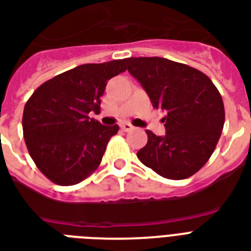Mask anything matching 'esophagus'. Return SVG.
Here are the masks:
<instances>
[{
  "mask_svg": "<svg viewBox=\"0 0 251 251\" xmlns=\"http://www.w3.org/2000/svg\"><path fill=\"white\" fill-rule=\"evenodd\" d=\"M120 128H122L124 132H128V131H132V129H133V126H132L131 123H122L120 124Z\"/></svg>",
  "mask_w": 251,
  "mask_h": 251,
  "instance_id": "1",
  "label": "esophagus"
}]
</instances>
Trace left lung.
<instances>
[{"label":"left lung","instance_id":"1","mask_svg":"<svg viewBox=\"0 0 251 251\" xmlns=\"http://www.w3.org/2000/svg\"><path fill=\"white\" fill-rule=\"evenodd\" d=\"M126 69L166 112V135L147 131L137 158L158 176L186 179L212 156L224 127L225 111L217 87L203 72L164 57H128Z\"/></svg>","mask_w":251,"mask_h":251}]
</instances>
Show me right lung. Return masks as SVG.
Instances as JSON below:
<instances>
[{"mask_svg":"<svg viewBox=\"0 0 251 251\" xmlns=\"http://www.w3.org/2000/svg\"><path fill=\"white\" fill-rule=\"evenodd\" d=\"M126 72L124 60L83 64L42 83L25 104L23 137L31 158L48 179L72 186L102 161L119 126L89 118L100 108L107 81Z\"/></svg>","mask_w":251,"mask_h":251,"instance_id":"1","label":"right lung"}]
</instances>
